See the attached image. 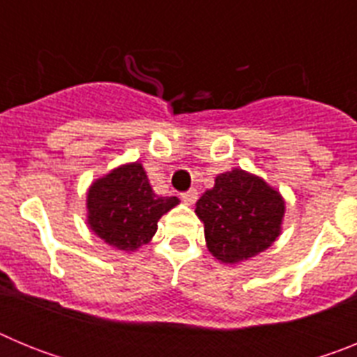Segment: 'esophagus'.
Here are the masks:
<instances>
[{"instance_id":"obj_1","label":"esophagus","mask_w":357,"mask_h":357,"mask_svg":"<svg viewBox=\"0 0 357 357\" xmlns=\"http://www.w3.org/2000/svg\"><path fill=\"white\" fill-rule=\"evenodd\" d=\"M181 197H182V200L185 202V204H189V206H191V204H195V202H197L198 191H197V189H189V191L182 193Z\"/></svg>"}]
</instances>
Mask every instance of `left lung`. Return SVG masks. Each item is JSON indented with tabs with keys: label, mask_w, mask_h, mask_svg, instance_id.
<instances>
[{
	"label": "left lung",
	"mask_w": 357,
	"mask_h": 357,
	"mask_svg": "<svg viewBox=\"0 0 357 357\" xmlns=\"http://www.w3.org/2000/svg\"><path fill=\"white\" fill-rule=\"evenodd\" d=\"M207 248L222 263H239L266 250L280 234L284 200L259 176L243 169L216 176L197 202Z\"/></svg>",
	"instance_id": "8db88e82"
}]
</instances>
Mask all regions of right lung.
<instances>
[{
    "mask_svg": "<svg viewBox=\"0 0 357 357\" xmlns=\"http://www.w3.org/2000/svg\"><path fill=\"white\" fill-rule=\"evenodd\" d=\"M176 204V197L153 193L139 162L125 164L89 188L87 223L110 247L135 250L150 241L160 216Z\"/></svg>",
    "mask_w": 357,
    "mask_h": 357,
    "instance_id": "obj_1",
    "label": "right lung"
}]
</instances>
